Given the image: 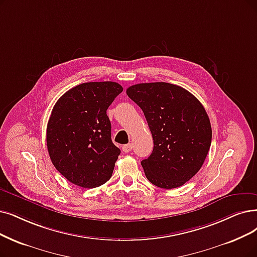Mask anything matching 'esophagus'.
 Instances as JSON below:
<instances>
[{
	"instance_id": "34e87169",
	"label": "esophagus",
	"mask_w": 257,
	"mask_h": 257,
	"mask_svg": "<svg viewBox=\"0 0 257 257\" xmlns=\"http://www.w3.org/2000/svg\"><path fill=\"white\" fill-rule=\"evenodd\" d=\"M132 149H133L132 143H128V145H125V146L122 147V151L124 153H130L132 151Z\"/></svg>"
}]
</instances>
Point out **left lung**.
Segmentation results:
<instances>
[{"instance_id":"1","label":"left lung","mask_w":257,"mask_h":257,"mask_svg":"<svg viewBox=\"0 0 257 257\" xmlns=\"http://www.w3.org/2000/svg\"><path fill=\"white\" fill-rule=\"evenodd\" d=\"M127 96L142 109L154 149L141 166L150 182L161 189L181 187L195 176L212 140L209 116L199 100L166 82L132 85Z\"/></svg>"}]
</instances>
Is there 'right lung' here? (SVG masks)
<instances>
[{
    "label": "right lung",
    "instance_id": "1",
    "mask_svg": "<svg viewBox=\"0 0 257 257\" xmlns=\"http://www.w3.org/2000/svg\"><path fill=\"white\" fill-rule=\"evenodd\" d=\"M123 87L116 82H87L60 97L46 130L55 168L71 183L93 189L111 177L120 150L112 143L106 110Z\"/></svg>",
    "mask_w": 257,
    "mask_h": 257
}]
</instances>
